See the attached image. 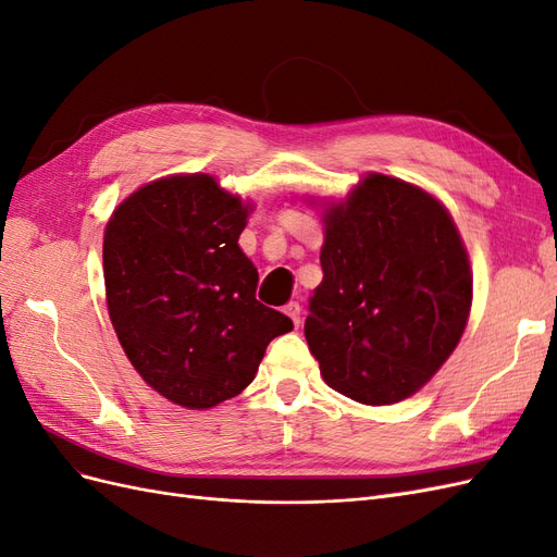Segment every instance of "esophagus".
<instances>
[{
	"label": "esophagus",
	"mask_w": 557,
	"mask_h": 557,
	"mask_svg": "<svg viewBox=\"0 0 557 557\" xmlns=\"http://www.w3.org/2000/svg\"><path fill=\"white\" fill-rule=\"evenodd\" d=\"M283 313H285V315H290L293 323H295V325H299V313H301V307L297 305V301H290V305H285Z\"/></svg>",
	"instance_id": "1"
}]
</instances>
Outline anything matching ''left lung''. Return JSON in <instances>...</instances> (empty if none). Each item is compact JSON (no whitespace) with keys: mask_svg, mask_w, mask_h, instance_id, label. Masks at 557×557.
<instances>
[{"mask_svg":"<svg viewBox=\"0 0 557 557\" xmlns=\"http://www.w3.org/2000/svg\"><path fill=\"white\" fill-rule=\"evenodd\" d=\"M320 267L305 334L332 391L395 404L458 346L471 307L469 260L448 211L428 193L367 176L330 209Z\"/></svg>","mask_w":557,"mask_h":557,"instance_id":"obj_1","label":"left lung"}]
</instances>
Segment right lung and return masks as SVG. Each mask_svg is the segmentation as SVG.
Masks as SVG:
<instances>
[{"mask_svg":"<svg viewBox=\"0 0 557 557\" xmlns=\"http://www.w3.org/2000/svg\"><path fill=\"white\" fill-rule=\"evenodd\" d=\"M248 207L207 174L144 185L104 234V283L125 356L160 395L211 409L256 379L293 320L256 299L239 248Z\"/></svg>","mask_w":557,"mask_h":557,"instance_id":"add662e5","label":"right lung"}]
</instances>
